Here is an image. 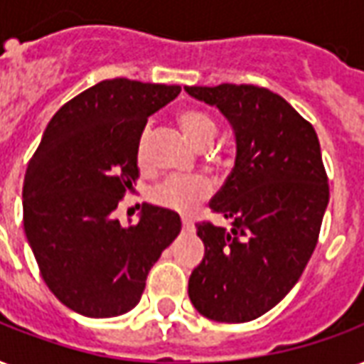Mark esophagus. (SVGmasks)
Masks as SVG:
<instances>
[{"mask_svg": "<svg viewBox=\"0 0 364 364\" xmlns=\"http://www.w3.org/2000/svg\"><path fill=\"white\" fill-rule=\"evenodd\" d=\"M183 230L185 231H195V223L187 220V218H183Z\"/></svg>", "mask_w": 364, "mask_h": 364, "instance_id": "34e87169", "label": "esophagus"}]
</instances>
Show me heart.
I'll list each match as a JSON object with an SVG mask.
<instances>
[{"label":"heart","mask_w":364,"mask_h":364,"mask_svg":"<svg viewBox=\"0 0 364 364\" xmlns=\"http://www.w3.org/2000/svg\"><path fill=\"white\" fill-rule=\"evenodd\" d=\"M179 125L189 136V141L195 146L203 148L214 141L216 136V121L212 119L206 112L189 107L179 114ZM148 150V129H144L139 136V146H136V160L146 164ZM212 195V181L208 177L196 175V177H169L166 181L156 185L150 191V198L161 208L189 214L204 203Z\"/></svg>","instance_id":"b5f03b06"}]
</instances>
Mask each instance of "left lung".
Instances as JSON below:
<instances>
[{
  "mask_svg": "<svg viewBox=\"0 0 364 364\" xmlns=\"http://www.w3.org/2000/svg\"><path fill=\"white\" fill-rule=\"evenodd\" d=\"M220 109L235 136V164L210 208L231 230L196 223L204 258L189 278L203 316L249 322L278 305L318 241L330 191L318 136L279 94L252 85L185 86Z\"/></svg>",
  "mask_w": 364,
  "mask_h": 364,
  "instance_id": "8db88e82",
  "label": "left lung"
}]
</instances>
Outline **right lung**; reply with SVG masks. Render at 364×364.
Listing matches in <instances>:
<instances>
[{
  "label": "right lung",
  "mask_w": 364,
  "mask_h": 364,
  "mask_svg": "<svg viewBox=\"0 0 364 364\" xmlns=\"http://www.w3.org/2000/svg\"><path fill=\"white\" fill-rule=\"evenodd\" d=\"M179 92L177 85L102 80L59 107L28 161L24 233L50 291L82 316L134 309L150 268L181 231L179 214L154 204H142L129 228L114 218L139 177L148 117Z\"/></svg>",
  "instance_id": "1"
}]
</instances>
